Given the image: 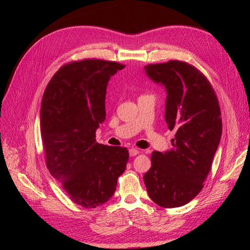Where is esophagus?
Wrapping results in <instances>:
<instances>
[{"label": "esophagus", "mask_w": 250, "mask_h": 250, "mask_svg": "<svg viewBox=\"0 0 250 250\" xmlns=\"http://www.w3.org/2000/svg\"><path fill=\"white\" fill-rule=\"evenodd\" d=\"M129 153H130L131 157H135L136 155H139L140 151L135 149V148H131V149H129Z\"/></svg>", "instance_id": "34e87169"}]
</instances>
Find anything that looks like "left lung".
I'll return each instance as SVG.
<instances>
[{
	"label": "left lung",
	"instance_id": "obj_1",
	"mask_svg": "<svg viewBox=\"0 0 250 250\" xmlns=\"http://www.w3.org/2000/svg\"><path fill=\"white\" fill-rule=\"evenodd\" d=\"M145 71L166 87V121L176 133L171 150L152 152L144 183L156 204L174 208L189 203L204 187L220 142L221 110L208 79L189 63L169 60L148 64Z\"/></svg>",
	"mask_w": 250,
	"mask_h": 250
}]
</instances>
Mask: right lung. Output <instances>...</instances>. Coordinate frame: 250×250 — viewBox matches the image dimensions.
<instances>
[{
  "mask_svg": "<svg viewBox=\"0 0 250 250\" xmlns=\"http://www.w3.org/2000/svg\"><path fill=\"white\" fill-rule=\"evenodd\" d=\"M125 64L83 59L62 65L42 100L41 134L46 166L70 199L94 208L113 196L129 151L99 144L95 131L105 120V94Z\"/></svg>",
  "mask_w": 250,
  "mask_h": 250,
  "instance_id": "add662e5",
  "label": "right lung"
}]
</instances>
